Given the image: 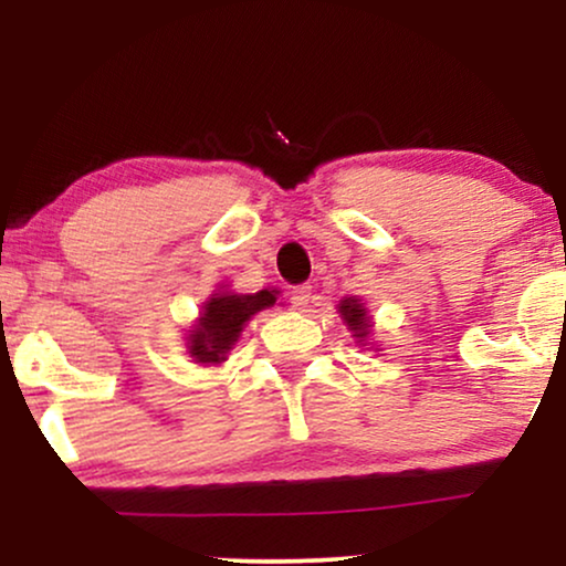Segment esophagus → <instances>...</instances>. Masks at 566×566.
<instances>
[{"instance_id":"esophagus-1","label":"esophagus","mask_w":566,"mask_h":566,"mask_svg":"<svg viewBox=\"0 0 566 566\" xmlns=\"http://www.w3.org/2000/svg\"><path fill=\"white\" fill-rule=\"evenodd\" d=\"M291 301L293 306L301 308V312H306V306L312 304V285H296V289L291 291Z\"/></svg>"}]
</instances>
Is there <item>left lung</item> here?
Masks as SVG:
<instances>
[{
	"label": "left lung",
	"instance_id": "1",
	"mask_svg": "<svg viewBox=\"0 0 566 566\" xmlns=\"http://www.w3.org/2000/svg\"><path fill=\"white\" fill-rule=\"evenodd\" d=\"M337 314L343 316V324L347 329H350L355 343H358L360 347L370 345L368 339H370V329H374V319H370L366 304H363L358 296H345L343 301H339ZM370 347H374V345H370ZM376 350H378V347H376Z\"/></svg>",
	"mask_w": 566,
	"mask_h": 566
}]
</instances>
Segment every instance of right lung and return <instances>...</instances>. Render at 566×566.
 <instances>
[{
	"mask_svg": "<svg viewBox=\"0 0 566 566\" xmlns=\"http://www.w3.org/2000/svg\"><path fill=\"white\" fill-rule=\"evenodd\" d=\"M281 291L262 289L258 293H237L229 285H219L200 306L198 319L185 335V347L198 366H221L227 355L239 343L247 322L254 314L273 308Z\"/></svg>",
	"mask_w": 566,
	"mask_h": 566,
	"instance_id": "obj_1",
	"label": "right lung"
}]
</instances>
